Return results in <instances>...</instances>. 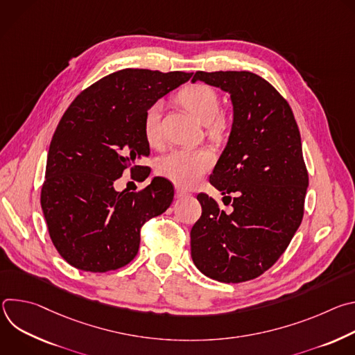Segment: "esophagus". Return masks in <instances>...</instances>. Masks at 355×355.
<instances>
[{
	"mask_svg": "<svg viewBox=\"0 0 355 355\" xmlns=\"http://www.w3.org/2000/svg\"><path fill=\"white\" fill-rule=\"evenodd\" d=\"M187 195H188V192H187L185 189H182V188H180V187L175 188V198H184V196H187Z\"/></svg>",
	"mask_w": 355,
	"mask_h": 355,
	"instance_id": "1",
	"label": "esophagus"
}]
</instances>
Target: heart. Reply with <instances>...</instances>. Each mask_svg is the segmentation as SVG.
<instances>
[{
  "label": "heart",
  "mask_w": 355,
  "mask_h": 355,
  "mask_svg": "<svg viewBox=\"0 0 355 355\" xmlns=\"http://www.w3.org/2000/svg\"><path fill=\"white\" fill-rule=\"evenodd\" d=\"M180 103L205 125L209 136L220 140L227 130V119L219 114L220 101L216 91L205 84H192L178 94ZM160 111L162 104L150 105L143 119V135L148 144L160 141ZM215 164V156L209 148H178L163 157L159 163V173L180 188H191Z\"/></svg>",
  "instance_id": "1"
}]
</instances>
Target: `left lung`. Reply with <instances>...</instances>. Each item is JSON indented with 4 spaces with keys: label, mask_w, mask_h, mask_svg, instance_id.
Returning a JSON list of instances; mask_svg holds the SVG:
<instances>
[{
    "label": "left lung",
    "mask_w": 355,
    "mask_h": 355,
    "mask_svg": "<svg viewBox=\"0 0 355 355\" xmlns=\"http://www.w3.org/2000/svg\"><path fill=\"white\" fill-rule=\"evenodd\" d=\"M230 94L233 123L211 184L232 200L219 209L207 193L191 229V257L207 277L226 284L254 279L282 256L303 218L309 185L300 133L286 99L250 71H196Z\"/></svg>",
    "instance_id": "obj_1"
}]
</instances>
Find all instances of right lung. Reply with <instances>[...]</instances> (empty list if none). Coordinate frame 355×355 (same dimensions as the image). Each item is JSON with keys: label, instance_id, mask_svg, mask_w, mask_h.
<instances>
[{"label": "right lung", "instance_id": "right-lung-1", "mask_svg": "<svg viewBox=\"0 0 355 355\" xmlns=\"http://www.w3.org/2000/svg\"><path fill=\"white\" fill-rule=\"evenodd\" d=\"M192 73L123 69L84 89L50 141L40 205L59 254L73 267L107 272L137 254L140 229L171 205L174 188L162 177L137 192H116L125 170L150 155L143 119L150 105ZM150 173L144 178L148 177Z\"/></svg>", "mask_w": 355, "mask_h": 355}]
</instances>
